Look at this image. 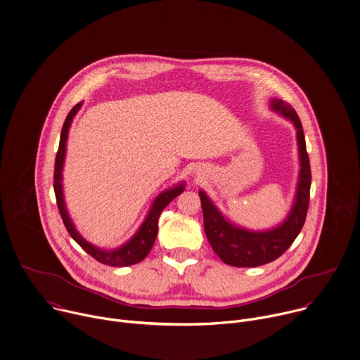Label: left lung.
Listing matches in <instances>:
<instances>
[{"label":"left lung","mask_w":360,"mask_h":360,"mask_svg":"<svg viewBox=\"0 0 360 360\" xmlns=\"http://www.w3.org/2000/svg\"><path fill=\"white\" fill-rule=\"evenodd\" d=\"M270 107L277 114L290 120L297 129L301 170L297 186L295 202L287 219L277 228L264 232H253L238 228L229 224L221 215V212L217 210V207L211 202L204 191L198 193L201 198L204 229L208 242L224 263L235 267H256L280 257L298 236L308 211L311 167L301 121L295 110L283 100H271Z\"/></svg>","instance_id":"obj_1"}]
</instances>
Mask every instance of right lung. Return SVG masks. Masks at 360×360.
<instances>
[{
	"label": "right lung",
	"mask_w": 360,
	"mask_h": 360,
	"mask_svg": "<svg viewBox=\"0 0 360 360\" xmlns=\"http://www.w3.org/2000/svg\"><path fill=\"white\" fill-rule=\"evenodd\" d=\"M82 103L76 104L72 111L69 112V115L66 117V121L63 124L62 128V134H60V142H59V149L56 153V160H55V173H53V188H55V195H56V204L60 212V217L63 219V224L68 229V232L70 233V236L90 255L93 256L96 260H98L100 263L108 264V266H115V267H122V266H131L135 263H139L141 260H143L148 253L150 252L156 236H158V229H159V217L162 214V211L169 205V202L176 198L179 194L183 193L184 190V184H179L174 188L166 190L163 191L153 202L145 222L142 224L141 229L136 232V235L124 246L115 249V250H104L100 249L91 243H89L87 240H84L79 232L76 231L73 222L69 218V214L66 211V205L63 201V193H62V167H63V160H65V153H66V141H68V134H69V128L70 124L73 121V117L76 115V112L80 110Z\"/></svg>",
	"instance_id": "right-lung-1"
}]
</instances>
